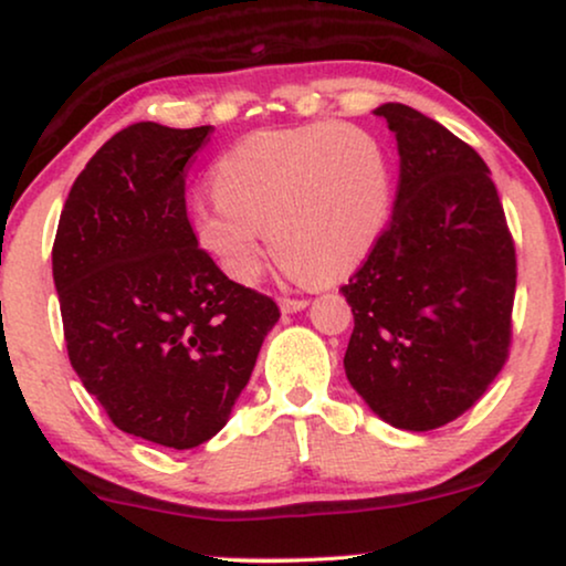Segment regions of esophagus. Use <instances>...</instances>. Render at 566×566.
Returning <instances> with one entry per match:
<instances>
[{
  "label": "esophagus",
  "instance_id": "1",
  "mask_svg": "<svg viewBox=\"0 0 566 566\" xmlns=\"http://www.w3.org/2000/svg\"><path fill=\"white\" fill-rule=\"evenodd\" d=\"M277 304H281V312L291 314V312H301V308H306V306H308V301H306V298H291V296H281V301H277Z\"/></svg>",
  "mask_w": 566,
  "mask_h": 566
}]
</instances>
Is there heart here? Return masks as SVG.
Here are the masks:
<instances>
[{
	"label": "heart",
	"mask_w": 566,
	"mask_h": 566,
	"mask_svg": "<svg viewBox=\"0 0 566 566\" xmlns=\"http://www.w3.org/2000/svg\"><path fill=\"white\" fill-rule=\"evenodd\" d=\"M213 192L192 203V234L229 277H258L270 231L285 270L306 283H332L353 273L381 237L391 165L366 128H268L221 154Z\"/></svg>",
	"instance_id": "1"
}]
</instances>
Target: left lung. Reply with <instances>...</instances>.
I'll list each match as a JSON object with an SVG mask.
<instances>
[{"label":"left lung","instance_id":"8db88e82","mask_svg":"<svg viewBox=\"0 0 566 566\" xmlns=\"http://www.w3.org/2000/svg\"><path fill=\"white\" fill-rule=\"evenodd\" d=\"M397 134L391 219L343 293L345 374L394 428H443L471 409L513 343L515 242L490 167L438 120L376 107Z\"/></svg>","mask_w":566,"mask_h":566}]
</instances>
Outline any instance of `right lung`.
<instances>
[{
  "label": "right lung",
  "mask_w": 566,
  "mask_h": 566,
  "mask_svg": "<svg viewBox=\"0 0 566 566\" xmlns=\"http://www.w3.org/2000/svg\"><path fill=\"white\" fill-rule=\"evenodd\" d=\"M213 126L134 123L76 177L53 239L69 360L115 428L196 448L229 420L281 319L192 234L185 177Z\"/></svg>",
  "instance_id": "add662e5"
}]
</instances>
